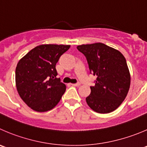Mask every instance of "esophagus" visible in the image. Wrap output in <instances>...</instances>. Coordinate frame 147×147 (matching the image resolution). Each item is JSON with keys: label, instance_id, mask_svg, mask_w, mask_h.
I'll return each mask as SVG.
<instances>
[{"label": "esophagus", "instance_id": "1", "mask_svg": "<svg viewBox=\"0 0 147 147\" xmlns=\"http://www.w3.org/2000/svg\"><path fill=\"white\" fill-rule=\"evenodd\" d=\"M72 86H80L81 85L80 82H78V83H74V84H71Z\"/></svg>", "mask_w": 147, "mask_h": 147}]
</instances>
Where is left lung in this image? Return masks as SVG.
<instances>
[{
	"mask_svg": "<svg viewBox=\"0 0 147 147\" xmlns=\"http://www.w3.org/2000/svg\"><path fill=\"white\" fill-rule=\"evenodd\" d=\"M77 49L86 57L90 72L97 76L87 103L97 113L113 111L124 100L130 88L126 59L119 51L102 43L80 45Z\"/></svg>",
	"mask_w": 147,
	"mask_h": 147,
	"instance_id": "obj_1",
	"label": "left lung"
}]
</instances>
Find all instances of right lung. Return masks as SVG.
Listing matches in <instances>:
<instances>
[{
	"mask_svg": "<svg viewBox=\"0 0 147 147\" xmlns=\"http://www.w3.org/2000/svg\"><path fill=\"white\" fill-rule=\"evenodd\" d=\"M69 45H42L28 52L16 68V85L21 99L38 112L55 108L66 90L57 78L56 64Z\"/></svg>",
	"mask_w": 147,
	"mask_h": 147,
	"instance_id": "1",
	"label": "right lung"
}]
</instances>
